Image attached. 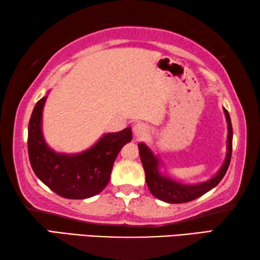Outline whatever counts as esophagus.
<instances>
[{
	"label": "esophagus",
	"instance_id": "34e87169",
	"mask_svg": "<svg viewBox=\"0 0 260 260\" xmlns=\"http://www.w3.org/2000/svg\"><path fill=\"white\" fill-rule=\"evenodd\" d=\"M133 133L136 138H140L148 133V126L145 124V123H142V122L136 123L133 127Z\"/></svg>",
	"mask_w": 260,
	"mask_h": 260
}]
</instances>
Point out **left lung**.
<instances>
[{"label":"left lung","instance_id":"obj_1","mask_svg":"<svg viewBox=\"0 0 260 260\" xmlns=\"http://www.w3.org/2000/svg\"><path fill=\"white\" fill-rule=\"evenodd\" d=\"M224 116L228 124V136H227V153L222 166H221L218 173L210 180L194 184H184V183L177 182L169 176L164 175L161 173V161L146 144L139 143V155L142 160L144 170H145V178L147 188L150 192L160 201L169 204H182L188 203L197 199L204 193L208 192L220 183L224 174L229 167V162L232 159L233 150V127L229 113L226 108H223Z\"/></svg>","mask_w":260,"mask_h":260}]
</instances>
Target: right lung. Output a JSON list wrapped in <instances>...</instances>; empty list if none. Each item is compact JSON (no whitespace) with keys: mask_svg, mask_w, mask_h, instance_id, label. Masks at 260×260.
Segmentation results:
<instances>
[{"mask_svg":"<svg viewBox=\"0 0 260 260\" xmlns=\"http://www.w3.org/2000/svg\"><path fill=\"white\" fill-rule=\"evenodd\" d=\"M47 95L34 107L28 123V158L37 177L55 193L68 199H86L108 184L118 152L133 139L131 127L105 134L94 145L75 154L55 152L42 134V110Z\"/></svg>","mask_w":260,"mask_h":260,"instance_id":"right-lung-1","label":"right lung"}]
</instances>
